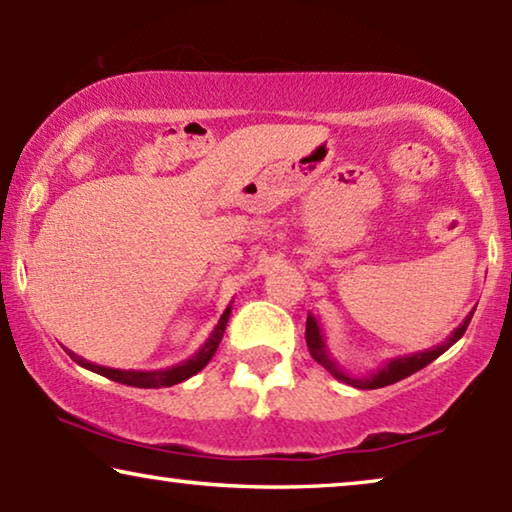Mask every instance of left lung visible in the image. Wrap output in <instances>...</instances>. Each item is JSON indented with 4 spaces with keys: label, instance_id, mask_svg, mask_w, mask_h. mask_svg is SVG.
Instances as JSON below:
<instances>
[{
    "label": "left lung",
    "instance_id": "obj_1",
    "mask_svg": "<svg viewBox=\"0 0 512 512\" xmlns=\"http://www.w3.org/2000/svg\"><path fill=\"white\" fill-rule=\"evenodd\" d=\"M473 312L468 314V317L461 321V324L450 333V338H445V342H440V345L424 349V352L394 356V359H387L380 368L370 370V373H366V375H352V373H347L345 368L338 366V361H335L331 352H328L324 331H321L319 321H317V317H314V314H307L305 340H307V347H310V354L314 356V361L321 363V366H324L328 373L335 377V380L345 382L354 389H380V387H389V384H394L398 380H405V377H410L412 373H417V370L429 366L431 361H436L440 354L447 352V349H450L454 342H457L461 335L466 333L468 324H471Z\"/></svg>",
    "mask_w": 512,
    "mask_h": 512
}]
</instances>
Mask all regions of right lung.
<instances>
[{
	"mask_svg": "<svg viewBox=\"0 0 512 512\" xmlns=\"http://www.w3.org/2000/svg\"><path fill=\"white\" fill-rule=\"evenodd\" d=\"M230 310H233V305H228L226 310H223L219 324L214 326V331L209 333V338L205 340V345H202L198 352H195L191 359L177 363V366L172 368H158V370H121V368H107V366H97V363H90L83 359V356L69 352L67 354L72 356V359L79 363L81 368H88L93 370V373L102 375V377H109V380L114 382H121V384H128V387H139V389H160V387H172V384H179L188 380V377H193L195 373H200L202 368L207 366L209 361H212V356L216 349H219V342L223 338V333H226V324L230 319Z\"/></svg>",
	"mask_w": 512,
	"mask_h": 512,
	"instance_id": "add662e5",
	"label": "right lung"
}]
</instances>
